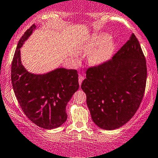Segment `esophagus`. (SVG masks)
Wrapping results in <instances>:
<instances>
[{
	"mask_svg": "<svg viewBox=\"0 0 158 158\" xmlns=\"http://www.w3.org/2000/svg\"><path fill=\"white\" fill-rule=\"evenodd\" d=\"M84 76H82V75H80V76H79V79H78V81H79V84H80V85H81V83L83 82V81H84Z\"/></svg>",
	"mask_w": 158,
	"mask_h": 158,
	"instance_id": "1",
	"label": "esophagus"
}]
</instances>
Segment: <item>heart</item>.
<instances>
[{
  "label": "heart",
  "instance_id": "obj_1",
  "mask_svg": "<svg viewBox=\"0 0 158 158\" xmlns=\"http://www.w3.org/2000/svg\"><path fill=\"white\" fill-rule=\"evenodd\" d=\"M115 50V41L109 34L101 32L93 35L86 42L84 50L91 52L88 56L90 65L99 66L106 63L112 57Z\"/></svg>",
  "mask_w": 158,
  "mask_h": 158
}]
</instances>
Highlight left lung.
<instances>
[{
  "label": "left lung",
  "mask_w": 158,
  "mask_h": 158,
  "mask_svg": "<svg viewBox=\"0 0 158 158\" xmlns=\"http://www.w3.org/2000/svg\"><path fill=\"white\" fill-rule=\"evenodd\" d=\"M86 74L81 88L98 127L115 130L133 118L143 98L147 79L146 61L134 34L112 59L89 68Z\"/></svg>",
  "instance_id": "obj_1"
}]
</instances>
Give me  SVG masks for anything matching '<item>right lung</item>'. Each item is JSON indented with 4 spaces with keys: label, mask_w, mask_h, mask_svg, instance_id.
Returning <instances> with one entry per match:
<instances>
[{
    "label": "right lung",
    "mask_w": 158,
    "mask_h": 158,
    "mask_svg": "<svg viewBox=\"0 0 158 158\" xmlns=\"http://www.w3.org/2000/svg\"><path fill=\"white\" fill-rule=\"evenodd\" d=\"M36 25H32L19 41L11 67L13 90L23 112L41 128L51 130L67 120L66 106L78 89L76 70L58 68L45 74H33L26 70L21 61L20 48Z\"/></svg>",
    "instance_id": "obj_1"
}]
</instances>
